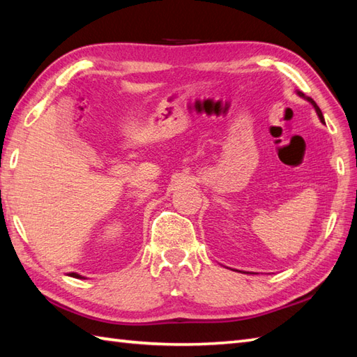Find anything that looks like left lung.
Here are the masks:
<instances>
[{
    "label": "left lung",
    "instance_id": "8db88e82",
    "mask_svg": "<svg viewBox=\"0 0 357 357\" xmlns=\"http://www.w3.org/2000/svg\"><path fill=\"white\" fill-rule=\"evenodd\" d=\"M298 95H299V96H302V98H305V100H307L308 102H312V104H313V107H314V110H316V113H317V116H319V119H321V121H322V123L325 124V121H324V115H322V112H321V109H319V107H317V104H316V102H314V101L312 100V98H308V96H305V95H304V93H302V92H298Z\"/></svg>",
    "mask_w": 357,
    "mask_h": 357
}]
</instances>
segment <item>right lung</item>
Listing matches in <instances>:
<instances>
[{
    "label": "right lung",
    "instance_id": "right-lung-1",
    "mask_svg": "<svg viewBox=\"0 0 357 357\" xmlns=\"http://www.w3.org/2000/svg\"><path fill=\"white\" fill-rule=\"evenodd\" d=\"M70 276H73V278H78V279H81V278H82V276L77 275V273H70Z\"/></svg>",
    "mask_w": 357,
    "mask_h": 357
}]
</instances>
